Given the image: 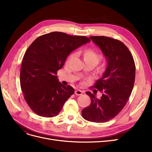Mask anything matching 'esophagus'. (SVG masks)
<instances>
[{
	"mask_svg": "<svg viewBox=\"0 0 152 152\" xmlns=\"http://www.w3.org/2000/svg\"><path fill=\"white\" fill-rule=\"evenodd\" d=\"M83 92H83V91L77 89V90H76V91H75V95H82V94H83Z\"/></svg>",
	"mask_w": 152,
	"mask_h": 152,
	"instance_id": "obj_1",
	"label": "esophagus"
}]
</instances>
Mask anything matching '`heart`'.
I'll return each mask as SVG.
<instances>
[{"label":"heart","mask_w":152,"mask_h":152,"mask_svg":"<svg viewBox=\"0 0 152 152\" xmlns=\"http://www.w3.org/2000/svg\"><path fill=\"white\" fill-rule=\"evenodd\" d=\"M71 57H73V55ZM102 55H100L94 49H87L84 53V61H94L97 63L102 59Z\"/></svg>","instance_id":"1"}]
</instances>
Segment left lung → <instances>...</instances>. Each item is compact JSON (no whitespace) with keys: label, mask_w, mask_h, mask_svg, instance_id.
Segmentation results:
<instances>
[{"label":"left lung","mask_w":152,"mask_h":152,"mask_svg":"<svg viewBox=\"0 0 152 152\" xmlns=\"http://www.w3.org/2000/svg\"><path fill=\"white\" fill-rule=\"evenodd\" d=\"M90 38L105 55L107 66L93 86L102 92V97L98 99L87 92L91 103L82 110V116L89 121L104 123L117 116L128 101L134 84L135 66L128 48L120 41L106 36Z\"/></svg>","instance_id":"1"}]
</instances>
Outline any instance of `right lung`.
Instances as JSON below:
<instances>
[{"instance_id": "right-lung-1", "label": "right lung", "mask_w": 152, "mask_h": 152, "mask_svg": "<svg viewBox=\"0 0 152 152\" xmlns=\"http://www.w3.org/2000/svg\"><path fill=\"white\" fill-rule=\"evenodd\" d=\"M86 36L52 32L38 37L26 50L20 71V85L28 105L39 116L59 114L75 89L61 84L56 75L69 53L89 42Z\"/></svg>"}]
</instances>
